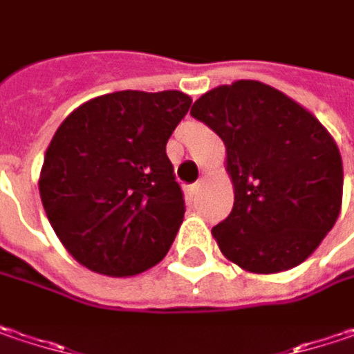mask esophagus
<instances>
[{"label": "esophagus", "instance_id": "esophagus-1", "mask_svg": "<svg viewBox=\"0 0 354 354\" xmlns=\"http://www.w3.org/2000/svg\"><path fill=\"white\" fill-rule=\"evenodd\" d=\"M199 189H201V183H193V185H189L185 189V193H187V199L189 201H193L197 195H199Z\"/></svg>", "mask_w": 354, "mask_h": 354}]
</instances>
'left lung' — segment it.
Instances as JSON below:
<instances>
[{
	"instance_id": "obj_1",
	"label": "left lung",
	"mask_w": 354,
	"mask_h": 354,
	"mask_svg": "<svg viewBox=\"0 0 354 354\" xmlns=\"http://www.w3.org/2000/svg\"><path fill=\"white\" fill-rule=\"evenodd\" d=\"M191 115L225 143L235 203L213 227L221 253L243 271L301 265L327 237L343 203V159L325 125L261 81L219 85Z\"/></svg>"
}]
</instances>
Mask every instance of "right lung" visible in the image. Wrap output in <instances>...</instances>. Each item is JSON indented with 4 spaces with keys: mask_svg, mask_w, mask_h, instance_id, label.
I'll use <instances>...</instances> for the list:
<instances>
[{
    "mask_svg": "<svg viewBox=\"0 0 354 354\" xmlns=\"http://www.w3.org/2000/svg\"><path fill=\"white\" fill-rule=\"evenodd\" d=\"M191 107L183 91H115L81 103L45 151L39 195L67 253L133 277L167 255L185 201L165 145Z\"/></svg>",
    "mask_w": 354,
    "mask_h": 354,
    "instance_id": "obj_1",
    "label": "right lung"
}]
</instances>
